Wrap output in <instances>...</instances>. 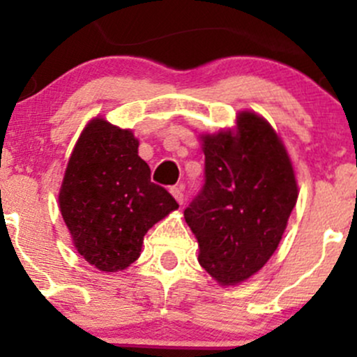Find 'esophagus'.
Instances as JSON below:
<instances>
[{
	"label": "esophagus",
	"mask_w": 357,
	"mask_h": 357,
	"mask_svg": "<svg viewBox=\"0 0 357 357\" xmlns=\"http://www.w3.org/2000/svg\"><path fill=\"white\" fill-rule=\"evenodd\" d=\"M171 195L174 196V199L178 202L179 204H183V199H184V195H183V186H173L171 188Z\"/></svg>",
	"instance_id": "1"
}]
</instances>
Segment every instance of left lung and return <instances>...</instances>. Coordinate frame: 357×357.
<instances>
[{"mask_svg": "<svg viewBox=\"0 0 357 357\" xmlns=\"http://www.w3.org/2000/svg\"><path fill=\"white\" fill-rule=\"evenodd\" d=\"M204 184L184 210L199 245V265L221 285H236L273 255L297 203L285 146L255 112H240L236 130L202 136Z\"/></svg>", "mask_w": 357, "mask_h": 357, "instance_id": "8db88e82", "label": "left lung"}]
</instances>
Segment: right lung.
<instances>
[{
	"mask_svg": "<svg viewBox=\"0 0 357 357\" xmlns=\"http://www.w3.org/2000/svg\"><path fill=\"white\" fill-rule=\"evenodd\" d=\"M132 130L96 117L82 130L59 203L73 245L100 272H119L141 255L144 235L179 206L151 181Z\"/></svg>",
	"mask_w": 357,
	"mask_h": 357,
	"instance_id": "right-lung-1",
	"label": "right lung"
}]
</instances>
